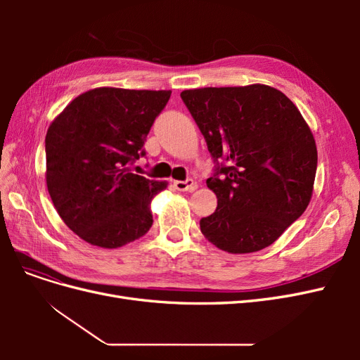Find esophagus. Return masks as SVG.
<instances>
[{"mask_svg": "<svg viewBox=\"0 0 360 360\" xmlns=\"http://www.w3.org/2000/svg\"><path fill=\"white\" fill-rule=\"evenodd\" d=\"M174 186H176L177 191H181V192H192L197 189V183H195L192 179H188V180H176L174 181Z\"/></svg>", "mask_w": 360, "mask_h": 360, "instance_id": "obj_1", "label": "esophagus"}]
</instances>
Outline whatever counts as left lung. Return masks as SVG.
Here are the masks:
<instances>
[{
  "label": "left lung",
  "mask_w": 360,
  "mask_h": 360,
  "mask_svg": "<svg viewBox=\"0 0 360 360\" xmlns=\"http://www.w3.org/2000/svg\"><path fill=\"white\" fill-rule=\"evenodd\" d=\"M180 96L217 165L207 179L217 207L200 221L201 233L230 254L270 246L312 197L317 146L309 126L284 93L263 84Z\"/></svg>",
  "instance_id": "1"
}]
</instances>
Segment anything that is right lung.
<instances>
[{
  "label": "right lung",
  "instance_id": "right-lung-1",
  "mask_svg": "<svg viewBox=\"0 0 360 360\" xmlns=\"http://www.w3.org/2000/svg\"><path fill=\"white\" fill-rule=\"evenodd\" d=\"M171 91L101 86L79 94L51 123L46 184L63 222L93 246L114 249L153 225L150 202L167 181L132 172Z\"/></svg>",
  "mask_w": 360,
  "mask_h": 360
}]
</instances>
